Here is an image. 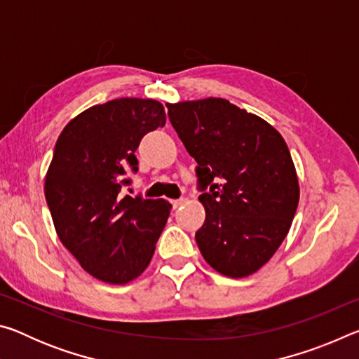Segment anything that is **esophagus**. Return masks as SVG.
<instances>
[{
    "mask_svg": "<svg viewBox=\"0 0 359 359\" xmlns=\"http://www.w3.org/2000/svg\"><path fill=\"white\" fill-rule=\"evenodd\" d=\"M185 203V199L184 198H179V199H172V201H171V204H172V208L174 209H177V208H180V205L182 204H184Z\"/></svg>",
    "mask_w": 359,
    "mask_h": 359,
    "instance_id": "obj_1",
    "label": "esophagus"
}]
</instances>
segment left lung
<instances>
[{"label": "left lung", "instance_id": "8db88e82", "mask_svg": "<svg viewBox=\"0 0 359 359\" xmlns=\"http://www.w3.org/2000/svg\"><path fill=\"white\" fill-rule=\"evenodd\" d=\"M169 121L196 166L205 222L204 259L233 278L257 272L287 238L299 184L274 126L223 98L166 104Z\"/></svg>", "mask_w": 359, "mask_h": 359}]
</instances>
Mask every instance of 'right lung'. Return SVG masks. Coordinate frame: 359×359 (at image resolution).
I'll list each match as a JSON object with an SVG mask.
<instances>
[{
    "label": "right lung",
    "mask_w": 359,
    "mask_h": 359,
    "mask_svg": "<svg viewBox=\"0 0 359 359\" xmlns=\"http://www.w3.org/2000/svg\"><path fill=\"white\" fill-rule=\"evenodd\" d=\"M155 100L120 98L87 109L60 135L46 175V201L62 244L90 276L121 285L149 266L171 212L165 199L120 196L137 172L135 151L165 126Z\"/></svg>",
    "instance_id": "add662e5"
}]
</instances>
